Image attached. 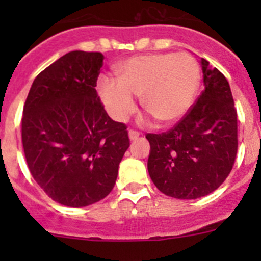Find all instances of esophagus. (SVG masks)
Masks as SVG:
<instances>
[{
  "mask_svg": "<svg viewBox=\"0 0 261 261\" xmlns=\"http://www.w3.org/2000/svg\"><path fill=\"white\" fill-rule=\"evenodd\" d=\"M139 136H140V133H139V131H135V130L128 131V138H130V140H136V139H139Z\"/></svg>",
  "mask_w": 261,
  "mask_h": 261,
  "instance_id": "1",
  "label": "esophagus"
}]
</instances>
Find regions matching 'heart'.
<instances>
[{
  "instance_id": "obj_1",
  "label": "heart",
  "mask_w": 261,
  "mask_h": 261,
  "mask_svg": "<svg viewBox=\"0 0 261 261\" xmlns=\"http://www.w3.org/2000/svg\"><path fill=\"white\" fill-rule=\"evenodd\" d=\"M116 70L118 78H99L98 91L117 121L136 111L135 96H141L146 111L160 122H178L191 110L201 80L198 63L187 53L136 55L118 63Z\"/></svg>"
}]
</instances>
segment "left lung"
<instances>
[{
	"label": "left lung",
	"instance_id": "1",
	"mask_svg": "<svg viewBox=\"0 0 261 261\" xmlns=\"http://www.w3.org/2000/svg\"><path fill=\"white\" fill-rule=\"evenodd\" d=\"M204 89L169 131L146 134L147 170L160 192L178 199L212 193L228 177L238 152V112L230 84L201 60Z\"/></svg>",
	"mask_w": 261,
	"mask_h": 261
}]
</instances>
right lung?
Listing matches in <instances>:
<instances>
[{"instance_id":"1","label":"right lung","mask_w":261,"mask_h":261,"mask_svg":"<svg viewBox=\"0 0 261 261\" xmlns=\"http://www.w3.org/2000/svg\"><path fill=\"white\" fill-rule=\"evenodd\" d=\"M103 58L82 50L63 55L39 73L23 105L29 170L53 201L68 207L103 199L130 146L126 125L107 115L97 94Z\"/></svg>"}]
</instances>
